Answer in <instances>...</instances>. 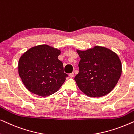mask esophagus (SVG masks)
<instances>
[{"mask_svg": "<svg viewBox=\"0 0 134 134\" xmlns=\"http://www.w3.org/2000/svg\"><path fill=\"white\" fill-rule=\"evenodd\" d=\"M69 76L71 78H72L74 76V72H72V73H71V74H69Z\"/></svg>", "mask_w": 134, "mask_h": 134, "instance_id": "1", "label": "esophagus"}]
</instances>
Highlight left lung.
<instances>
[{
	"instance_id": "8db88e82",
	"label": "left lung",
	"mask_w": 134,
	"mask_h": 134,
	"mask_svg": "<svg viewBox=\"0 0 134 134\" xmlns=\"http://www.w3.org/2000/svg\"><path fill=\"white\" fill-rule=\"evenodd\" d=\"M80 60L79 72L74 80L79 89L90 97L99 98L114 88L122 72L120 59L109 49L94 46L77 50Z\"/></svg>"
}]
</instances>
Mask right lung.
<instances>
[{
  "label": "right lung",
  "mask_w": 134,
  "mask_h": 134,
  "mask_svg": "<svg viewBox=\"0 0 134 134\" xmlns=\"http://www.w3.org/2000/svg\"><path fill=\"white\" fill-rule=\"evenodd\" d=\"M60 50L46 44L29 49L21 57L18 72L26 88L40 96L57 91L68 75L64 72L63 63L58 59Z\"/></svg>",
  "instance_id": "obj_1"
}]
</instances>
